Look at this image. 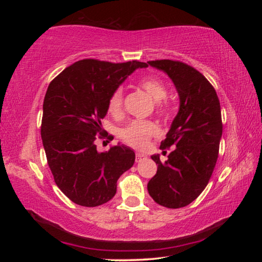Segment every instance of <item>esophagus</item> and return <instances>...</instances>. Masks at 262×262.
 Wrapping results in <instances>:
<instances>
[{
  "mask_svg": "<svg viewBox=\"0 0 262 262\" xmlns=\"http://www.w3.org/2000/svg\"><path fill=\"white\" fill-rule=\"evenodd\" d=\"M144 158H147V157H145V155H143V154H140V152H137L136 154V162L137 163H139V162H141L142 161V159H144Z\"/></svg>",
  "mask_w": 262,
  "mask_h": 262,
  "instance_id": "34e87169",
  "label": "esophagus"
}]
</instances>
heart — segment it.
<instances>
[{
    "mask_svg": "<svg viewBox=\"0 0 262 262\" xmlns=\"http://www.w3.org/2000/svg\"><path fill=\"white\" fill-rule=\"evenodd\" d=\"M139 86L147 92L154 101H156V108L159 114L166 115L168 113V104L165 100H163L166 97L167 91L161 79L155 76L141 78L139 81ZM122 105L123 89L122 86H118L114 89V91L111 94L108 98V112L113 115H119L122 111ZM157 133L158 127L156 126V123L151 121L134 120L123 128L120 132V136L127 144L132 145V147L143 148L148 144V141L156 135Z\"/></svg>",
    "mask_w": 262,
    "mask_h": 262,
    "instance_id": "b5f03b06",
    "label": "heart"
}]
</instances>
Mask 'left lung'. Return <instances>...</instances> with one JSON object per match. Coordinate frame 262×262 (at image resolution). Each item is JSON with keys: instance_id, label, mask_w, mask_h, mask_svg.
<instances>
[{"instance_id": "1", "label": "left lung", "mask_w": 262, "mask_h": 262, "mask_svg": "<svg viewBox=\"0 0 262 262\" xmlns=\"http://www.w3.org/2000/svg\"><path fill=\"white\" fill-rule=\"evenodd\" d=\"M148 63L165 73L179 95V111L161 143L162 150L172 145L173 151L165 163L152 155L158 166L148 183L155 202L176 209L192 203L209 183L223 130L221 105L214 86L190 66L172 60Z\"/></svg>"}]
</instances>
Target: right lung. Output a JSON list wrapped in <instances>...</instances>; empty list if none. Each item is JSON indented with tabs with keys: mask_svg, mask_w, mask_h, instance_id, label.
<instances>
[{
	"mask_svg": "<svg viewBox=\"0 0 262 262\" xmlns=\"http://www.w3.org/2000/svg\"><path fill=\"white\" fill-rule=\"evenodd\" d=\"M125 63L85 59L75 62L48 85L42 105L41 139L57 187L76 205H104L117 193V181L133 166L135 152L118 143L99 152L97 139L112 140L101 127L108 98L137 68Z\"/></svg>",
	"mask_w": 262,
	"mask_h": 262,
	"instance_id": "1",
	"label": "right lung"
}]
</instances>
